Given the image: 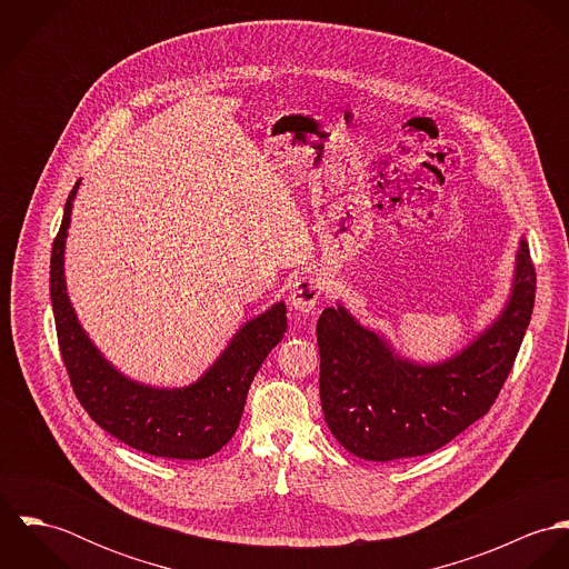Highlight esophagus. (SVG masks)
<instances>
[{
    "instance_id": "esophagus-1",
    "label": "esophagus",
    "mask_w": 569,
    "mask_h": 569,
    "mask_svg": "<svg viewBox=\"0 0 569 569\" xmlns=\"http://www.w3.org/2000/svg\"><path fill=\"white\" fill-rule=\"evenodd\" d=\"M325 293V280L320 276H305L291 284L289 305L300 313H313Z\"/></svg>"
}]
</instances>
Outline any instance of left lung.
<instances>
[{"mask_svg":"<svg viewBox=\"0 0 569 569\" xmlns=\"http://www.w3.org/2000/svg\"><path fill=\"white\" fill-rule=\"evenodd\" d=\"M537 273L519 241L510 298L458 355L416 363L341 305L318 322L326 425L357 458L390 462L431 453L487 413L508 379L535 307Z\"/></svg>","mask_w":569,"mask_h":569,"instance_id":"left-lung-1","label":"left lung"}]
</instances>
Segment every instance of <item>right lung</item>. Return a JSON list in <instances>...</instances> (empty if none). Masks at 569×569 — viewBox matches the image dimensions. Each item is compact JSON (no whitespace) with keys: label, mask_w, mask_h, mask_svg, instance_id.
Segmentation results:
<instances>
[{"label":"right lung","mask_w":569,"mask_h":569,"mask_svg":"<svg viewBox=\"0 0 569 569\" xmlns=\"http://www.w3.org/2000/svg\"><path fill=\"white\" fill-rule=\"evenodd\" d=\"M79 183L81 179L68 197L50 258L54 325L74 395L96 425L138 451L170 460L208 458L226 447L239 429L249 386L287 330V307L276 302L241 326L192 386L151 388L124 377L82 330L66 287L63 253Z\"/></svg>","instance_id":"add662e5"}]
</instances>
